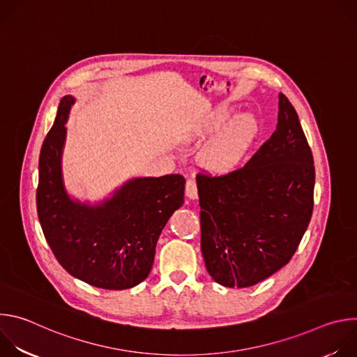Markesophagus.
<instances>
[{
	"label": "esophagus",
	"mask_w": 357,
	"mask_h": 357,
	"mask_svg": "<svg viewBox=\"0 0 357 357\" xmlns=\"http://www.w3.org/2000/svg\"><path fill=\"white\" fill-rule=\"evenodd\" d=\"M185 193L189 199H196L197 197V186L195 179H188L185 185Z\"/></svg>",
	"instance_id": "34e87169"
}]
</instances>
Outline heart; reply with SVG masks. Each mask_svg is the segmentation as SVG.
<instances>
[{
  "mask_svg": "<svg viewBox=\"0 0 357 357\" xmlns=\"http://www.w3.org/2000/svg\"><path fill=\"white\" fill-rule=\"evenodd\" d=\"M227 105H219L209 112L197 127L199 135H213L225 128L233 119ZM259 132V124L250 116L234 120L216 139L203 151L202 161L215 174H227L238 167Z\"/></svg>",
  "mask_w": 357,
  "mask_h": 357,
  "instance_id": "1",
  "label": "heart"
}]
</instances>
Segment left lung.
I'll return each mask as SVG.
<instances>
[{"label":"left lung","instance_id":"8db88e82","mask_svg":"<svg viewBox=\"0 0 357 357\" xmlns=\"http://www.w3.org/2000/svg\"><path fill=\"white\" fill-rule=\"evenodd\" d=\"M196 182L200 248L216 282L251 287L288 264L310 225L315 186L312 151L289 100L280 93L277 128L243 168Z\"/></svg>","mask_w":357,"mask_h":357}]
</instances>
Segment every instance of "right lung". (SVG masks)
<instances>
[{
	"label": "right lung",
	"instance_id": "add662e5",
	"mask_svg": "<svg viewBox=\"0 0 357 357\" xmlns=\"http://www.w3.org/2000/svg\"><path fill=\"white\" fill-rule=\"evenodd\" d=\"M73 96L61 100L55 123L39 155L38 218L56 260L75 278L103 289L142 282L172 213L183 205L185 178H134L100 205L72 199L62 176L66 121Z\"/></svg>",
	"mask_w": 357,
	"mask_h": 357
}]
</instances>
